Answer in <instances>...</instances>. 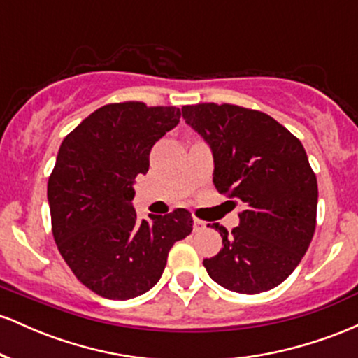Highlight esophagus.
I'll list each match as a JSON object with an SVG mask.
<instances>
[{"label":"esophagus","mask_w":358,"mask_h":358,"mask_svg":"<svg viewBox=\"0 0 358 358\" xmlns=\"http://www.w3.org/2000/svg\"><path fill=\"white\" fill-rule=\"evenodd\" d=\"M203 229H205V222L196 219V217H193V231L200 232V231H203Z\"/></svg>","instance_id":"esophagus-1"}]
</instances>
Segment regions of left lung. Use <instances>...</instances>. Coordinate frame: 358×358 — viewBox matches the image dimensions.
Wrapping results in <instances>:
<instances>
[{"mask_svg": "<svg viewBox=\"0 0 358 358\" xmlns=\"http://www.w3.org/2000/svg\"><path fill=\"white\" fill-rule=\"evenodd\" d=\"M183 119L212 148L217 192L242 205L239 227L203 266L217 285L257 294L281 285L310 248L318 183L301 141L276 119L234 104L183 106Z\"/></svg>", "mask_w": 358, "mask_h": 358, "instance_id": "1", "label": "left lung"}]
</instances>
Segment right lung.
<instances>
[{"label": "right lung", "mask_w": 358, "mask_h": 358, "mask_svg": "<svg viewBox=\"0 0 358 358\" xmlns=\"http://www.w3.org/2000/svg\"><path fill=\"white\" fill-rule=\"evenodd\" d=\"M180 117L175 106L113 102L62 141L47 187L53 239L76 278L102 298L129 299L151 289L175 242L192 232L185 208L150 222L131 205L151 148Z\"/></svg>", "instance_id": "1"}]
</instances>
